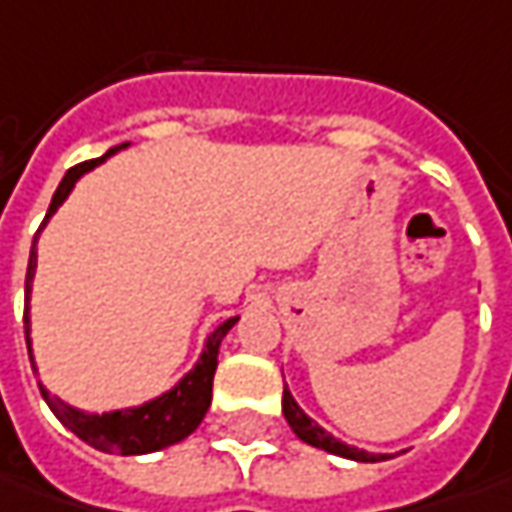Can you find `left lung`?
I'll list each match as a JSON object with an SVG mask.
<instances>
[{"label": "left lung", "mask_w": 512, "mask_h": 512, "mask_svg": "<svg viewBox=\"0 0 512 512\" xmlns=\"http://www.w3.org/2000/svg\"><path fill=\"white\" fill-rule=\"evenodd\" d=\"M283 416H286L291 431L297 433V439H303L311 448L326 450V453L343 456V459H351V462H385V459H394V453H371V450L345 445L343 439L331 436L326 428H320V425L297 405V399L291 397L289 385L283 388Z\"/></svg>", "instance_id": "8db88e82"}]
</instances>
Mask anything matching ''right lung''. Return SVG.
Here are the masks:
<instances>
[{
	"label": "right lung",
	"mask_w": 512,
	"mask_h": 512,
	"mask_svg": "<svg viewBox=\"0 0 512 512\" xmlns=\"http://www.w3.org/2000/svg\"><path fill=\"white\" fill-rule=\"evenodd\" d=\"M130 144H118L110 152H104L101 158L76 164L73 169H67L59 189L53 192V201L47 209L45 221L39 226V232L45 229V223L56 215V209L67 201V195L73 192V186L79 184V178H84L90 169H96L98 164H104L110 155L127 150ZM39 232L33 238L30 246V260H27V277H25V340L27 354L33 362L36 371V360H33V340H30V294H33V277H36V240ZM240 317H229L223 320L221 326L215 328L206 343L198 362L186 371L184 377L178 379L169 391L158 394V397L147 399L141 405H130V408H115V411H84V408H73L70 402L53 397L45 385L39 382V391L50 405V411L56 414V419L62 422L67 431H73L81 442L93 445L96 450L104 453H121V456H141V453H155L164 450L175 442H184L189 433L201 425V419L212 405V379H215V368H218V351H221L223 337L229 334V328L238 323Z\"/></svg>",
	"instance_id": "right-lung-1"
}]
</instances>
